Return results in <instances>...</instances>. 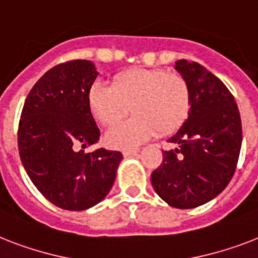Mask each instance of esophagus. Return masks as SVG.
<instances>
[{
  "label": "esophagus",
  "instance_id": "obj_1",
  "mask_svg": "<svg viewBox=\"0 0 258 258\" xmlns=\"http://www.w3.org/2000/svg\"><path fill=\"white\" fill-rule=\"evenodd\" d=\"M138 152H139L138 148H134V150H124L123 151V156H125V158H127V156H133V155H136Z\"/></svg>",
  "mask_w": 258,
  "mask_h": 258
}]
</instances>
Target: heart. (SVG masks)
<instances>
[{
  "mask_svg": "<svg viewBox=\"0 0 258 258\" xmlns=\"http://www.w3.org/2000/svg\"><path fill=\"white\" fill-rule=\"evenodd\" d=\"M94 118L111 127L130 108L134 118L106 134L111 147L128 150L156 134L167 135L185 122L190 110L189 83L183 75L162 69H133L115 75L112 86L95 82L87 94Z\"/></svg>",
  "mask_w": 258,
  "mask_h": 258,
  "instance_id": "obj_1",
  "label": "heart"
}]
</instances>
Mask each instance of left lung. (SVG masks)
<instances>
[{"instance_id":"left-lung-1","label":"left lung","mask_w":258,"mask_h":258,"mask_svg":"<svg viewBox=\"0 0 258 258\" xmlns=\"http://www.w3.org/2000/svg\"><path fill=\"white\" fill-rule=\"evenodd\" d=\"M175 70L189 83L190 110L168 139L163 163L151 175L155 192L171 207L196 208L225 189L236 171L241 118L227 86L198 62L180 59Z\"/></svg>"}]
</instances>
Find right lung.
Masks as SVG:
<instances>
[{"label": "right lung", "instance_id": "add662e5", "mask_svg": "<svg viewBox=\"0 0 258 258\" xmlns=\"http://www.w3.org/2000/svg\"><path fill=\"white\" fill-rule=\"evenodd\" d=\"M98 74L91 60L58 64L35 83L21 114L18 150L24 168L50 203L68 211L102 202L123 159L118 151L81 150L100 136L87 103Z\"/></svg>", "mask_w": 258, "mask_h": 258}]
</instances>
